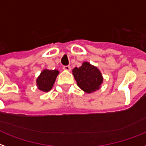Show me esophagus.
Listing matches in <instances>:
<instances>
[{"label":"esophagus","mask_w":146,"mask_h":146,"mask_svg":"<svg viewBox=\"0 0 146 146\" xmlns=\"http://www.w3.org/2000/svg\"><path fill=\"white\" fill-rule=\"evenodd\" d=\"M63 69L65 70V71H70V70H71V66H70V65H65V66H63Z\"/></svg>","instance_id":"1"}]
</instances>
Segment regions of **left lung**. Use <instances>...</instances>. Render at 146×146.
Wrapping results in <instances>:
<instances>
[{
  "instance_id": "left-lung-1",
  "label": "left lung",
  "mask_w": 146,
  "mask_h": 146,
  "mask_svg": "<svg viewBox=\"0 0 146 146\" xmlns=\"http://www.w3.org/2000/svg\"><path fill=\"white\" fill-rule=\"evenodd\" d=\"M72 72L78 86L86 93L99 89L103 82L100 71L88 62H84L81 67L74 68Z\"/></svg>"
}]
</instances>
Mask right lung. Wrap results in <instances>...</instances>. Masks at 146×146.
Here are the masks:
<instances>
[{"mask_svg":"<svg viewBox=\"0 0 146 146\" xmlns=\"http://www.w3.org/2000/svg\"><path fill=\"white\" fill-rule=\"evenodd\" d=\"M58 74L57 70H44L37 78V86L40 91L48 92L52 89Z\"/></svg>","mask_w":146,"mask_h":146,"instance_id":"add662e5","label":"right lung"}]
</instances>
